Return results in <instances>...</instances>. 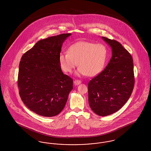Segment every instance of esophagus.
<instances>
[{
  "mask_svg": "<svg viewBox=\"0 0 151 151\" xmlns=\"http://www.w3.org/2000/svg\"><path fill=\"white\" fill-rule=\"evenodd\" d=\"M81 81H80L79 80H75L74 81V84L75 85H79L80 84H81Z\"/></svg>",
  "mask_w": 151,
  "mask_h": 151,
  "instance_id": "34e87169",
  "label": "esophagus"
}]
</instances>
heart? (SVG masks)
<instances>
[{"mask_svg":"<svg viewBox=\"0 0 151 151\" xmlns=\"http://www.w3.org/2000/svg\"><path fill=\"white\" fill-rule=\"evenodd\" d=\"M108 57L105 45L89 41H79L69 47L68 52H62L59 62L62 70L70 73L78 65V75L94 76L104 69Z\"/></svg>","mask_w":151,"mask_h":151,"instance_id":"obj_1","label":"heart"}]
</instances>
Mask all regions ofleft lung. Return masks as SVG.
I'll use <instances>...</instances> for the list:
<instances>
[{
    "label": "left lung",
    "instance_id": "8db88e82",
    "mask_svg": "<svg viewBox=\"0 0 151 151\" xmlns=\"http://www.w3.org/2000/svg\"><path fill=\"white\" fill-rule=\"evenodd\" d=\"M102 38L111 47L112 57L105 70L88 83V101L96 114L106 116L118 111L129 99L135 78L129 52L115 40Z\"/></svg>",
    "mask_w": 151,
    "mask_h": 151
}]
</instances>
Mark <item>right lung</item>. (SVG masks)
Wrapping results in <instances>:
<instances>
[{
	"instance_id": "right-lung-1",
	"label": "right lung",
	"mask_w": 151,
	"mask_h": 151,
	"mask_svg": "<svg viewBox=\"0 0 151 151\" xmlns=\"http://www.w3.org/2000/svg\"><path fill=\"white\" fill-rule=\"evenodd\" d=\"M71 33L40 40L23 54L17 85L24 104L37 114L50 117L65 108L73 80L63 74L59 62L62 44Z\"/></svg>"
}]
</instances>
